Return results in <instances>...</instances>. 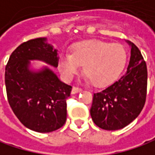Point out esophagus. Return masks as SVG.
<instances>
[{
    "label": "esophagus",
    "instance_id": "obj_1",
    "mask_svg": "<svg viewBox=\"0 0 155 155\" xmlns=\"http://www.w3.org/2000/svg\"><path fill=\"white\" fill-rule=\"evenodd\" d=\"M81 91H82V89H81V88L76 87V86H73V87H72V89H71V94H77V93H80Z\"/></svg>",
    "mask_w": 155,
    "mask_h": 155
}]
</instances>
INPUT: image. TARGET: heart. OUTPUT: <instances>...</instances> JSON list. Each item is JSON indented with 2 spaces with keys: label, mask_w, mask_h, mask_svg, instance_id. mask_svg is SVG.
<instances>
[{
  "label": "heart",
  "mask_w": 155,
  "mask_h": 155,
  "mask_svg": "<svg viewBox=\"0 0 155 155\" xmlns=\"http://www.w3.org/2000/svg\"><path fill=\"white\" fill-rule=\"evenodd\" d=\"M127 61V51L121 43L99 40L84 41L71 47V54H61L58 67L66 79L83 71L95 87H106L114 83Z\"/></svg>",
  "instance_id": "b5f03b06"
}]
</instances>
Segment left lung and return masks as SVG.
<instances>
[{
  "label": "left lung",
  "instance_id": "8db88e82",
  "mask_svg": "<svg viewBox=\"0 0 155 155\" xmlns=\"http://www.w3.org/2000/svg\"><path fill=\"white\" fill-rule=\"evenodd\" d=\"M131 45L126 72L102 92L94 94L90 110L94 123L108 131L119 130L131 124L142 112L147 94V67L138 47Z\"/></svg>",
  "mask_w": 155,
  "mask_h": 155
}]
</instances>
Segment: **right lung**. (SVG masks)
<instances>
[{
    "mask_svg": "<svg viewBox=\"0 0 155 155\" xmlns=\"http://www.w3.org/2000/svg\"><path fill=\"white\" fill-rule=\"evenodd\" d=\"M58 53L46 38H36L19 45L5 67V86L9 104L19 121L38 133H50L66 122V99L71 86L59 80L53 71L43 67L29 69L30 61H42L58 66Z\"/></svg>",
    "mask_w": 155,
    "mask_h": 155,
    "instance_id": "1",
    "label": "right lung"
}]
</instances>
